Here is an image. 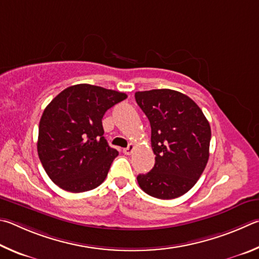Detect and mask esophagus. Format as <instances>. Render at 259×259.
<instances>
[{
    "instance_id": "1",
    "label": "esophagus",
    "mask_w": 259,
    "mask_h": 259,
    "mask_svg": "<svg viewBox=\"0 0 259 259\" xmlns=\"http://www.w3.org/2000/svg\"><path fill=\"white\" fill-rule=\"evenodd\" d=\"M134 149H135V147H134V144H132V143H131L128 147H127V148H125V149H124V150H122V152H124V153H125V155H131V153H132V152L134 151Z\"/></svg>"
}]
</instances>
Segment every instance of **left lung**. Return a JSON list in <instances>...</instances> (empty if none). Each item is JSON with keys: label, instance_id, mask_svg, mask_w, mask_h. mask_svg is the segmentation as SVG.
I'll return each mask as SVG.
<instances>
[{"label": "left lung", "instance_id": "8db88e82", "mask_svg": "<svg viewBox=\"0 0 259 259\" xmlns=\"http://www.w3.org/2000/svg\"><path fill=\"white\" fill-rule=\"evenodd\" d=\"M135 100L151 126L153 168L138 175L149 196H183L200 178L209 158L211 131L198 104L178 91L161 89L135 93Z\"/></svg>", "mask_w": 259, "mask_h": 259}]
</instances>
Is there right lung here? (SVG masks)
I'll return each instance as SVG.
<instances>
[{
	"label": "right lung",
	"mask_w": 259,
	"mask_h": 259,
	"mask_svg": "<svg viewBox=\"0 0 259 259\" xmlns=\"http://www.w3.org/2000/svg\"><path fill=\"white\" fill-rule=\"evenodd\" d=\"M126 98L125 93L101 86L77 84L63 90L44 109L37 152L59 188L79 193L106 180L118 151L103 137L102 118Z\"/></svg>",
	"instance_id": "right-lung-1"
}]
</instances>
